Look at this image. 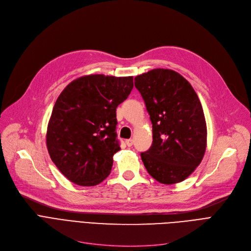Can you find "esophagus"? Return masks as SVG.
Segmentation results:
<instances>
[{
  "label": "esophagus",
  "mask_w": 251,
  "mask_h": 251,
  "mask_svg": "<svg viewBox=\"0 0 251 251\" xmlns=\"http://www.w3.org/2000/svg\"><path fill=\"white\" fill-rule=\"evenodd\" d=\"M126 144H127V147H129V148L132 147L133 146V139H131V138L127 139L126 140Z\"/></svg>",
  "instance_id": "34e87169"
}]
</instances>
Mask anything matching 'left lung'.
<instances>
[{
	"label": "left lung",
	"instance_id": "obj_1",
	"mask_svg": "<svg viewBox=\"0 0 251 251\" xmlns=\"http://www.w3.org/2000/svg\"><path fill=\"white\" fill-rule=\"evenodd\" d=\"M152 124V144L141 152L149 174L163 184L185 180L206 149V124L191 84L170 69H153L134 78Z\"/></svg>",
	"mask_w": 251,
	"mask_h": 251
}]
</instances>
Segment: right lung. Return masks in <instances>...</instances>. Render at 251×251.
Returning a JSON list of instances; mask_svg holds the SVG:
<instances>
[{
    "instance_id": "1",
    "label": "right lung",
    "mask_w": 251,
    "mask_h": 251,
    "mask_svg": "<svg viewBox=\"0 0 251 251\" xmlns=\"http://www.w3.org/2000/svg\"><path fill=\"white\" fill-rule=\"evenodd\" d=\"M133 88V77L94 74L64 88L52 109L47 148L60 172L80 186H95L112 170L120 151L116 109Z\"/></svg>"
}]
</instances>
